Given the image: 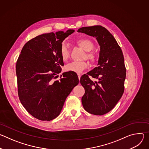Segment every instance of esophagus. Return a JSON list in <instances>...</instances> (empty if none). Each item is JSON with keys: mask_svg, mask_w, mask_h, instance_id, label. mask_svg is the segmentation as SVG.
Instances as JSON below:
<instances>
[{"mask_svg": "<svg viewBox=\"0 0 149 149\" xmlns=\"http://www.w3.org/2000/svg\"><path fill=\"white\" fill-rule=\"evenodd\" d=\"M77 75H78V79H80V78H81V74H78Z\"/></svg>", "mask_w": 149, "mask_h": 149, "instance_id": "esophagus-1", "label": "esophagus"}]
</instances>
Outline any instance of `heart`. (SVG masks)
Listing matches in <instances>:
<instances>
[{"instance_id": "1", "label": "heart", "mask_w": 149, "mask_h": 149, "mask_svg": "<svg viewBox=\"0 0 149 149\" xmlns=\"http://www.w3.org/2000/svg\"><path fill=\"white\" fill-rule=\"evenodd\" d=\"M77 44L84 51L87 52L84 55V58L93 62L95 59V55L94 52H90L94 48L93 42L88 39H80L77 40ZM61 55L63 60H67L70 56V51L68 45L63 42L61 47ZM88 67V63L86 61H71L65 67L67 71H72L76 73H81Z\"/></svg>"}]
</instances>
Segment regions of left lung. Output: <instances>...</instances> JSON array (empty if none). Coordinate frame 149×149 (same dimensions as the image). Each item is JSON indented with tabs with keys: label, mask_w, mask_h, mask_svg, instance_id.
<instances>
[{
	"label": "left lung",
	"mask_w": 149,
	"mask_h": 149,
	"mask_svg": "<svg viewBox=\"0 0 149 149\" xmlns=\"http://www.w3.org/2000/svg\"><path fill=\"white\" fill-rule=\"evenodd\" d=\"M78 32L95 37L100 46L98 66L83 75L80 83L85 89L81 99L84 109L102 116L115 107L124 93L126 69L123 52L112 34L102 26L82 27ZM90 76L97 81H92Z\"/></svg>",
	"instance_id": "1"
}]
</instances>
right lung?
I'll use <instances>...</instances> for the list:
<instances>
[{
	"label": "right lung",
	"instance_id": "add662e5",
	"mask_svg": "<svg viewBox=\"0 0 149 149\" xmlns=\"http://www.w3.org/2000/svg\"><path fill=\"white\" fill-rule=\"evenodd\" d=\"M74 32L69 29L36 36L26 42L19 56L16 65L19 98L26 110L38 120L57 117L79 83L77 74L72 71L63 72L55 80L64 65L62 42Z\"/></svg>",
	"mask_w": 149,
	"mask_h": 149
}]
</instances>
